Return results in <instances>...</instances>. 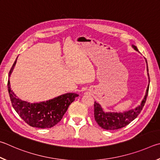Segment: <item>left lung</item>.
<instances>
[{"mask_svg": "<svg viewBox=\"0 0 160 160\" xmlns=\"http://www.w3.org/2000/svg\"><path fill=\"white\" fill-rule=\"evenodd\" d=\"M134 49L138 51L136 46H133ZM149 75V74H148ZM149 91V85L147 88L146 94L145 98L141 102V104L138 106L134 110H131L128 112H124L122 113H107L103 112L100 105L95 102L94 103V117L96 122L100 127L106 130H116L119 129L127 126L128 124L135 119L138 114L141 113V110L143 108L145 103Z\"/></svg>", "mask_w": 160, "mask_h": 160, "instance_id": "obj_1", "label": "left lung"}]
</instances>
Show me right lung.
I'll use <instances>...</instances> for the list:
<instances>
[{
    "label": "right lung",
    "instance_id": "1",
    "mask_svg": "<svg viewBox=\"0 0 160 160\" xmlns=\"http://www.w3.org/2000/svg\"><path fill=\"white\" fill-rule=\"evenodd\" d=\"M16 60L10 69L9 76ZM8 90L12 107L19 116L31 127L41 128H51L60 122L69 105L74 102L75 98L78 96L77 93H66L46 102L29 103L16 97L11 90L9 79Z\"/></svg>",
    "mask_w": 160,
    "mask_h": 160
}]
</instances>
